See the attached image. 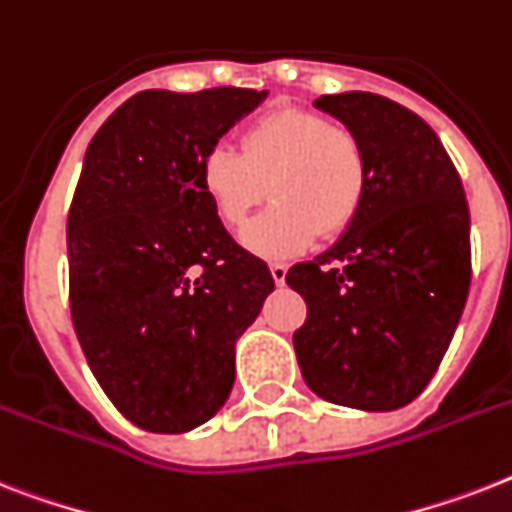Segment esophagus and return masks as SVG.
<instances>
[{"instance_id":"34e87169","label":"esophagus","mask_w":512,"mask_h":512,"mask_svg":"<svg viewBox=\"0 0 512 512\" xmlns=\"http://www.w3.org/2000/svg\"><path fill=\"white\" fill-rule=\"evenodd\" d=\"M286 265L284 263H273L270 265V276H273V281H276V286H284L286 284Z\"/></svg>"}]
</instances>
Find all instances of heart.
I'll return each mask as SVG.
<instances>
[{
  "label": "heart",
  "instance_id": "obj_1",
  "mask_svg": "<svg viewBox=\"0 0 512 512\" xmlns=\"http://www.w3.org/2000/svg\"><path fill=\"white\" fill-rule=\"evenodd\" d=\"M199 189L228 228H239L270 191L273 205L242 231L247 252L292 260L323 236L352 226L365 189L368 160L350 128L302 107H281L244 128L242 155L207 149Z\"/></svg>",
  "mask_w": 512,
  "mask_h": 512
}]
</instances>
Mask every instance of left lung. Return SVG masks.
Wrapping results in <instances>:
<instances>
[{
    "label": "left lung",
    "instance_id": "1",
    "mask_svg": "<svg viewBox=\"0 0 512 512\" xmlns=\"http://www.w3.org/2000/svg\"><path fill=\"white\" fill-rule=\"evenodd\" d=\"M360 139L368 189L352 226L286 273L307 302L294 334L305 384L326 402L397 410L426 389L471 286V215L450 155L423 118L347 91L315 99Z\"/></svg>",
    "mask_w": 512,
    "mask_h": 512
}]
</instances>
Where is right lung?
I'll list each match as a JSON object with an SVG mask.
<instances>
[{
	"label": "right lung",
	"instance_id": "obj_1",
	"mask_svg": "<svg viewBox=\"0 0 512 512\" xmlns=\"http://www.w3.org/2000/svg\"><path fill=\"white\" fill-rule=\"evenodd\" d=\"M268 91L149 89L91 139L68 213L73 326L128 421L184 434L226 405L236 339L273 292L268 265L231 239L199 165Z\"/></svg>",
	"mask_w": 512,
	"mask_h": 512
}]
</instances>
